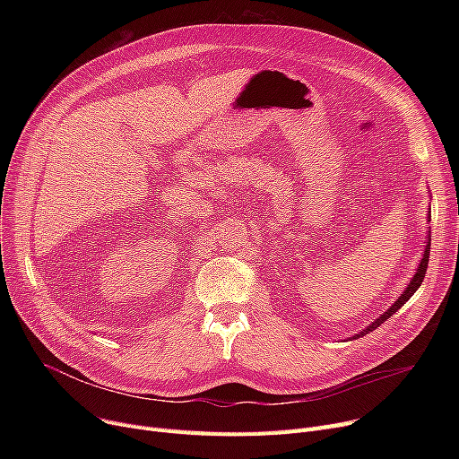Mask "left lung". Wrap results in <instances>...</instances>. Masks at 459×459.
<instances>
[{
	"mask_svg": "<svg viewBox=\"0 0 459 459\" xmlns=\"http://www.w3.org/2000/svg\"><path fill=\"white\" fill-rule=\"evenodd\" d=\"M429 247H431V238H428V242H426V249H424V256H422V260H420V264H419V270H417V273H415V277L411 279V282H409L407 284V288H405V290H403V294L398 298V301H394V305L387 310V312H385V315H381L376 322H372L367 329H363V331H360L359 334H355V339H359V336H365V334H368L370 331H374V329H377L383 322H387L393 315H394V312L409 299V298H411L417 290H419V286L422 284V281H424V275H426V270H428V260H429Z\"/></svg>",
	"mask_w": 459,
	"mask_h": 459,
	"instance_id": "obj_1",
	"label": "left lung"
}]
</instances>
